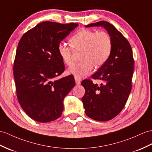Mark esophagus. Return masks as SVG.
I'll use <instances>...</instances> for the list:
<instances>
[{
	"label": "esophagus",
	"mask_w": 152,
	"mask_h": 152,
	"mask_svg": "<svg viewBox=\"0 0 152 152\" xmlns=\"http://www.w3.org/2000/svg\"><path fill=\"white\" fill-rule=\"evenodd\" d=\"M75 82H76V84L77 85H80L81 83V79L79 78V77H75Z\"/></svg>",
	"instance_id": "esophagus-1"
}]
</instances>
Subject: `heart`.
Listing matches in <instances>:
<instances>
[{
	"label": "heart",
	"mask_w": 152,
	"mask_h": 152,
	"mask_svg": "<svg viewBox=\"0 0 152 152\" xmlns=\"http://www.w3.org/2000/svg\"><path fill=\"white\" fill-rule=\"evenodd\" d=\"M70 43L75 50H83L82 61L73 64L68 69L69 75L77 77L87 76L92 72L94 65L99 67L107 61L112 50V41L109 34L104 31L82 30L70 38ZM58 52L62 61L66 65L72 63L73 50L70 45L60 43Z\"/></svg>",
	"instance_id": "obj_1"
}]
</instances>
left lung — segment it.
I'll return each mask as SVG.
<instances>
[{"mask_svg": "<svg viewBox=\"0 0 152 152\" xmlns=\"http://www.w3.org/2000/svg\"><path fill=\"white\" fill-rule=\"evenodd\" d=\"M102 26L107 30L111 38L112 50L107 61L92 75L102 83L82 81L86 93L82 101L89 118L104 122L115 118L125 106L132 87L134 60L131 45L113 24L102 20L86 26Z\"/></svg>", "mask_w": 152, "mask_h": 152, "instance_id": "1", "label": "left lung"}]
</instances>
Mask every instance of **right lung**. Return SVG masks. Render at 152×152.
Masks as SVG:
<instances>
[{"instance_id": "right-lung-1", "label": "right lung", "mask_w": 152, "mask_h": 152, "mask_svg": "<svg viewBox=\"0 0 152 152\" xmlns=\"http://www.w3.org/2000/svg\"><path fill=\"white\" fill-rule=\"evenodd\" d=\"M77 26L45 21L26 31L19 42L13 68L17 99L27 115L37 122L60 117L64 98L75 86L71 75L54 79L65 70L58 45Z\"/></svg>"}]
</instances>
